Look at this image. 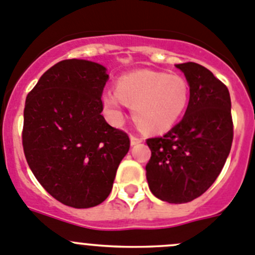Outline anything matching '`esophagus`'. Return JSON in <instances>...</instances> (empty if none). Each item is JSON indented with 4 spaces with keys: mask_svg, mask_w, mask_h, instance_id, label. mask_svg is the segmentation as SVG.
<instances>
[{
    "mask_svg": "<svg viewBox=\"0 0 255 255\" xmlns=\"http://www.w3.org/2000/svg\"><path fill=\"white\" fill-rule=\"evenodd\" d=\"M142 142H143V138H142V137H138V135L135 134H130V144H132V146L142 143Z\"/></svg>",
    "mask_w": 255,
    "mask_h": 255,
    "instance_id": "esophagus-1",
    "label": "esophagus"
}]
</instances>
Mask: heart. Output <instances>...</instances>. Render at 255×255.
I'll use <instances>...</instances> for the list:
<instances>
[{"mask_svg": "<svg viewBox=\"0 0 255 255\" xmlns=\"http://www.w3.org/2000/svg\"><path fill=\"white\" fill-rule=\"evenodd\" d=\"M190 101V85L178 74L154 70H135L122 75L117 90L102 95L106 113L113 123L123 118L126 104L133 107L139 127L149 132L170 129L184 114Z\"/></svg>", "mask_w": 255, "mask_h": 255, "instance_id": "heart-1", "label": "heart"}]
</instances>
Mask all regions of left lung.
I'll return each instance as SVG.
<instances>
[{
  "label": "left lung",
  "instance_id": "8db88e82",
  "mask_svg": "<svg viewBox=\"0 0 255 255\" xmlns=\"http://www.w3.org/2000/svg\"><path fill=\"white\" fill-rule=\"evenodd\" d=\"M190 85L185 116L162 137L147 139L149 190L170 204L201 196L225 165L233 143L232 102L227 85L196 63L177 64Z\"/></svg>",
  "mask_w": 255,
  "mask_h": 255
}]
</instances>
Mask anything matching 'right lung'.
I'll list each match as a JSON object with an SVG mask.
<instances>
[{"label": "right lung", "instance_id": "obj_1", "mask_svg": "<svg viewBox=\"0 0 255 255\" xmlns=\"http://www.w3.org/2000/svg\"><path fill=\"white\" fill-rule=\"evenodd\" d=\"M107 69L69 59L45 71L27 94L22 146L41 186L66 206L99 205L129 149L126 132L102 116Z\"/></svg>", "mask_w": 255, "mask_h": 255}]
</instances>
